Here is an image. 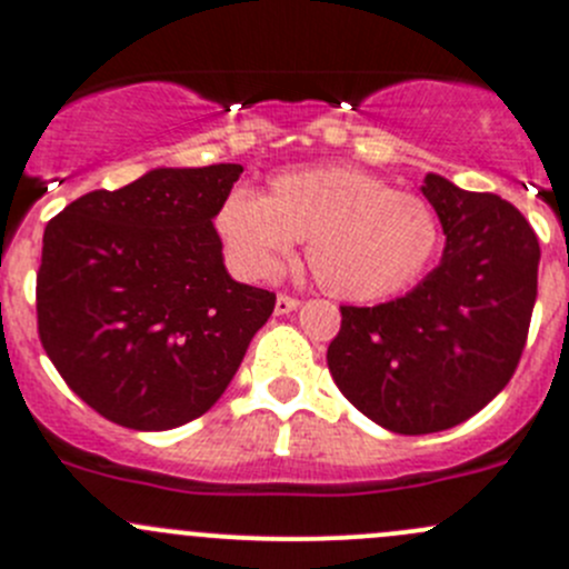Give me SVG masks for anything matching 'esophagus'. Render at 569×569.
Wrapping results in <instances>:
<instances>
[{
  "mask_svg": "<svg viewBox=\"0 0 569 569\" xmlns=\"http://www.w3.org/2000/svg\"><path fill=\"white\" fill-rule=\"evenodd\" d=\"M297 306H300V300H297V297L278 295V300H274V313H278V317H283V313L297 311Z\"/></svg>",
  "mask_w": 569,
  "mask_h": 569,
  "instance_id": "1",
  "label": "esophagus"
}]
</instances>
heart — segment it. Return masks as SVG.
I'll list each match as a JSON object with an SVG mask.
<instances>
[{"label": "heart", "mask_w": 569, "mask_h": 569, "mask_svg": "<svg viewBox=\"0 0 569 569\" xmlns=\"http://www.w3.org/2000/svg\"><path fill=\"white\" fill-rule=\"evenodd\" d=\"M217 231L252 278L283 269L308 242L313 280L338 300H386L423 278L440 250L432 203L396 192L380 176L349 164L280 173L267 198L233 189L217 209Z\"/></svg>", "instance_id": "1"}]
</instances>
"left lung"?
<instances>
[{"mask_svg": "<svg viewBox=\"0 0 569 569\" xmlns=\"http://www.w3.org/2000/svg\"><path fill=\"white\" fill-rule=\"evenodd\" d=\"M423 194L446 231L440 267L399 300L341 306L327 347L338 391L399 435L451 429L496 399L537 302V233L509 200L432 173Z\"/></svg>", "mask_w": 569, "mask_h": 569, "instance_id": "8db88e82", "label": "left lung"}]
</instances>
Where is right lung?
<instances>
[{
	"mask_svg": "<svg viewBox=\"0 0 569 569\" xmlns=\"http://www.w3.org/2000/svg\"><path fill=\"white\" fill-rule=\"evenodd\" d=\"M239 176L242 164L159 168L46 226L40 343L107 421L162 432L200 418L272 317V291L231 280L211 226Z\"/></svg>",
	"mask_w": 569,
	"mask_h": 569,
	"instance_id": "add662e5",
	"label": "right lung"
}]
</instances>
